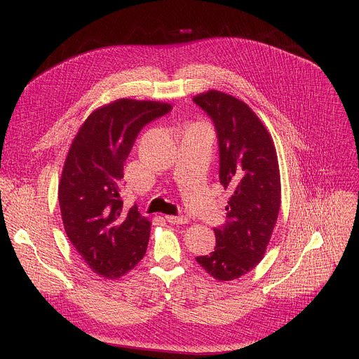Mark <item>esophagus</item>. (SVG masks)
<instances>
[{"instance_id":"1","label":"esophagus","mask_w":359,"mask_h":359,"mask_svg":"<svg viewBox=\"0 0 359 359\" xmlns=\"http://www.w3.org/2000/svg\"><path fill=\"white\" fill-rule=\"evenodd\" d=\"M165 219L170 224H186L187 221H189V218H187L186 215H165Z\"/></svg>"}]
</instances>
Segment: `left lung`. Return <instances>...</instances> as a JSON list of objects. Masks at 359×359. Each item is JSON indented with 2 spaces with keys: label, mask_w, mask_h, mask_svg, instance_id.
<instances>
[{
  "label": "left lung",
  "mask_w": 359,
  "mask_h": 359,
  "mask_svg": "<svg viewBox=\"0 0 359 359\" xmlns=\"http://www.w3.org/2000/svg\"><path fill=\"white\" fill-rule=\"evenodd\" d=\"M194 102L214 123L219 149V182L230 189L227 221L214 229L217 246L195 257L218 280L250 272L265 255L280 206L276 151L266 128L241 100L206 91Z\"/></svg>",
  "instance_id": "obj_1"
}]
</instances>
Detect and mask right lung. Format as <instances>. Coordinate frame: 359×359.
<instances>
[{
    "mask_svg": "<svg viewBox=\"0 0 359 359\" xmlns=\"http://www.w3.org/2000/svg\"><path fill=\"white\" fill-rule=\"evenodd\" d=\"M170 110L119 99L94 110L71 144L58 189L64 229L88 268L107 279L134 269L147 252L151 224L121 199L123 163L141 129Z\"/></svg>",
    "mask_w": 359,
    "mask_h": 359,
    "instance_id": "right-lung-1",
    "label": "right lung"
}]
</instances>
